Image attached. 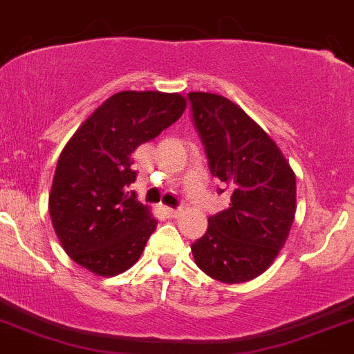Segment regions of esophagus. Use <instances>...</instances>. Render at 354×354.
Listing matches in <instances>:
<instances>
[{"instance_id":"esophagus-1","label":"esophagus","mask_w":354,"mask_h":354,"mask_svg":"<svg viewBox=\"0 0 354 354\" xmlns=\"http://www.w3.org/2000/svg\"><path fill=\"white\" fill-rule=\"evenodd\" d=\"M166 212L169 214V218H178L181 214V209H173V207H166Z\"/></svg>"}]
</instances>
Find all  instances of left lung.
I'll list each match as a JSON object with an SVG mask.
<instances>
[{
  "label": "left lung",
  "instance_id": "obj_1",
  "mask_svg": "<svg viewBox=\"0 0 354 354\" xmlns=\"http://www.w3.org/2000/svg\"><path fill=\"white\" fill-rule=\"evenodd\" d=\"M188 98L209 169L232 192L230 207L209 216L207 232L192 254L211 279L249 282L270 268L289 236L296 174L272 136L239 105L204 91Z\"/></svg>",
  "mask_w": 354,
  "mask_h": 354
}]
</instances>
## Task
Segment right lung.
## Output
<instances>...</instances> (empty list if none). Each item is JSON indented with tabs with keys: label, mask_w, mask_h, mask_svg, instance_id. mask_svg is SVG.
<instances>
[{
	"label": "right lung",
	"mask_w": 354,
	"mask_h": 354,
	"mask_svg": "<svg viewBox=\"0 0 354 354\" xmlns=\"http://www.w3.org/2000/svg\"><path fill=\"white\" fill-rule=\"evenodd\" d=\"M185 109L180 93L121 91L64 147L48 209L62 247L79 266L115 277L140 259L157 219L129 190L136 180L133 152L176 122Z\"/></svg>",
	"instance_id": "obj_1"
}]
</instances>
